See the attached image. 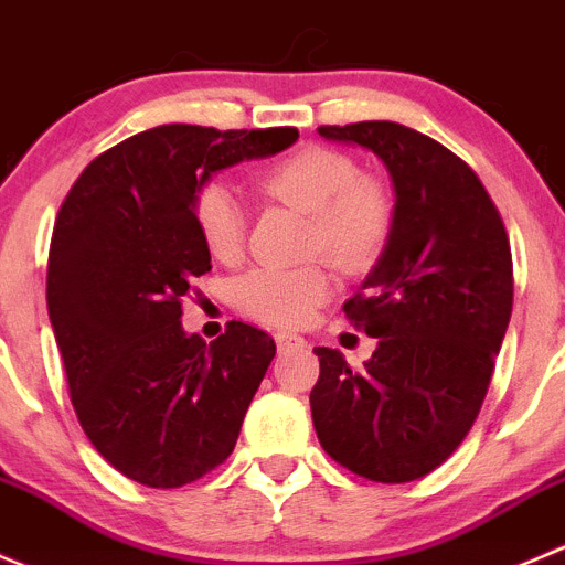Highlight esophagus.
<instances>
[{
  "instance_id": "1",
  "label": "esophagus",
  "mask_w": 565,
  "mask_h": 565,
  "mask_svg": "<svg viewBox=\"0 0 565 565\" xmlns=\"http://www.w3.org/2000/svg\"><path fill=\"white\" fill-rule=\"evenodd\" d=\"M303 337L292 331H276V348L278 350H289V348H303Z\"/></svg>"
}]
</instances>
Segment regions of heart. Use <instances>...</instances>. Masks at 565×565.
I'll return each instance as SVG.
<instances>
[{
    "label": "heart",
    "instance_id": "heart-1",
    "mask_svg": "<svg viewBox=\"0 0 565 565\" xmlns=\"http://www.w3.org/2000/svg\"><path fill=\"white\" fill-rule=\"evenodd\" d=\"M262 188L273 199L311 215V250L333 265H366L381 254L392 228V201L381 184L361 179L348 154L326 146H303L267 168ZM193 221L206 250L217 262H237L245 248V210L226 182L201 184ZM331 295V278L320 265H262L234 284V300L245 315L273 326H300Z\"/></svg>",
    "mask_w": 565,
    "mask_h": 565
}]
</instances>
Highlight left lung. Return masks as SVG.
Instances as JSON below:
<instances>
[{"instance_id":"left-lung-1","label":"left lung","mask_w":565,"mask_h":565,"mask_svg":"<svg viewBox=\"0 0 565 565\" xmlns=\"http://www.w3.org/2000/svg\"><path fill=\"white\" fill-rule=\"evenodd\" d=\"M372 151L394 190L375 267L342 306L377 339L361 370L315 348L309 394L322 450L375 483H408L447 461L478 419L513 309L505 226L472 168L394 120L320 126Z\"/></svg>"}]
</instances>
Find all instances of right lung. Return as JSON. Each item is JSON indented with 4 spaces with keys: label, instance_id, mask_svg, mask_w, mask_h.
I'll return each mask as SVG.
<instances>
[{
    "label": "right lung",
    "instance_id": "add662e5",
    "mask_svg": "<svg viewBox=\"0 0 565 565\" xmlns=\"http://www.w3.org/2000/svg\"><path fill=\"white\" fill-rule=\"evenodd\" d=\"M298 129L166 124L90 162L60 206L46 306L71 403L90 445L149 489H179L226 461L276 355L232 320L206 344L182 298L212 270L193 221L201 184L289 149Z\"/></svg>",
    "mask_w": 565,
    "mask_h": 565
}]
</instances>
